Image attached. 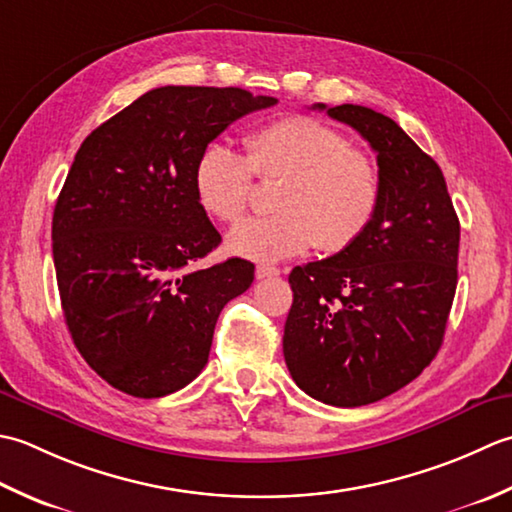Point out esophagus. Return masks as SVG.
I'll list each match as a JSON object with an SVG mask.
<instances>
[{
	"mask_svg": "<svg viewBox=\"0 0 512 512\" xmlns=\"http://www.w3.org/2000/svg\"><path fill=\"white\" fill-rule=\"evenodd\" d=\"M280 276V269L274 265H258L256 267V278L258 280H265V278H274Z\"/></svg>",
	"mask_w": 512,
	"mask_h": 512,
	"instance_id": "esophagus-1",
	"label": "esophagus"
}]
</instances>
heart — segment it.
<instances>
[{
	"label": "heart",
	"mask_w": 512,
	"mask_h": 512,
	"mask_svg": "<svg viewBox=\"0 0 512 512\" xmlns=\"http://www.w3.org/2000/svg\"><path fill=\"white\" fill-rule=\"evenodd\" d=\"M254 176L280 179L276 214L247 218L227 236V249L260 263L307 252L336 254L353 245L380 203V172L329 123L289 114L245 137V156L212 143L194 168V192L216 221L236 223L254 196Z\"/></svg>",
	"instance_id": "heart-1"
}]
</instances>
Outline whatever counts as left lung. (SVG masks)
Listing matches in <instances>:
<instances>
[{"label":"left lung","mask_w":512,"mask_h":512,"mask_svg":"<svg viewBox=\"0 0 512 512\" xmlns=\"http://www.w3.org/2000/svg\"><path fill=\"white\" fill-rule=\"evenodd\" d=\"M314 110L369 141L380 203L356 243L291 269L283 353L302 391L353 409L406 387L440 351L457 287L460 221L440 165L393 119L353 103Z\"/></svg>","instance_id":"left-lung-1"}]
</instances>
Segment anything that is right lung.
<instances>
[{"mask_svg":"<svg viewBox=\"0 0 512 512\" xmlns=\"http://www.w3.org/2000/svg\"><path fill=\"white\" fill-rule=\"evenodd\" d=\"M276 103L243 88L163 86L81 143L52 214V258L72 342L114 389L148 400L190 384L218 314L254 283L243 258L192 269L221 243L194 168L229 123Z\"/></svg>","mask_w":512,"mask_h":512,"instance_id":"obj_1","label":"right lung"}]
</instances>
